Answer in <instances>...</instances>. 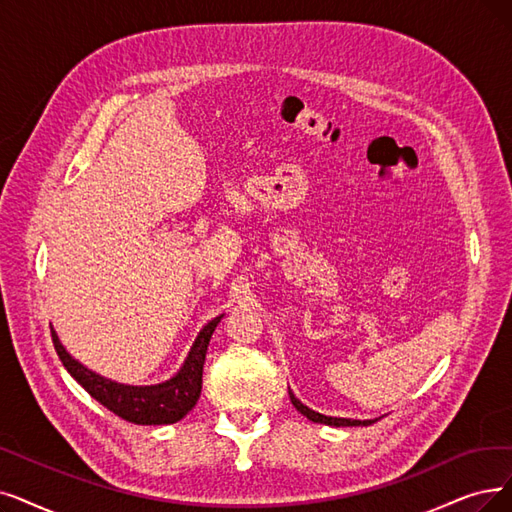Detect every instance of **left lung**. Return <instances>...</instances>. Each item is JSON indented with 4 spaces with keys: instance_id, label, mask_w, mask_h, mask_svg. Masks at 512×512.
<instances>
[{
    "instance_id": "1",
    "label": "left lung",
    "mask_w": 512,
    "mask_h": 512,
    "mask_svg": "<svg viewBox=\"0 0 512 512\" xmlns=\"http://www.w3.org/2000/svg\"><path fill=\"white\" fill-rule=\"evenodd\" d=\"M290 399H292V405L296 407V410L302 414V416H306L309 420H313V422H321V424H330V426H359V424H372L374 420H351V418H332V416H323V414H317V412H313V410H309V407L306 405H302L292 393H290Z\"/></svg>"
}]
</instances>
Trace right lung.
I'll use <instances>...</instances> for the list:
<instances>
[{
	"mask_svg": "<svg viewBox=\"0 0 512 512\" xmlns=\"http://www.w3.org/2000/svg\"><path fill=\"white\" fill-rule=\"evenodd\" d=\"M220 319L222 315L212 319L199 332L185 365L180 367V372L168 382L155 386H128L117 384L109 378H102L90 372L88 367H84L79 361H75L65 351V346L60 344L54 330L52 342L60 361L67 367V372L84 386L100 405H105L115 416L134 424H174L193 410L201 395L203 361H206L208 344Z\"/></svg>",
	"mask_w": 512,
	"mask_h": 512,
	"instance_id": "1",
	"label": "right lung"
}]
</instances>
